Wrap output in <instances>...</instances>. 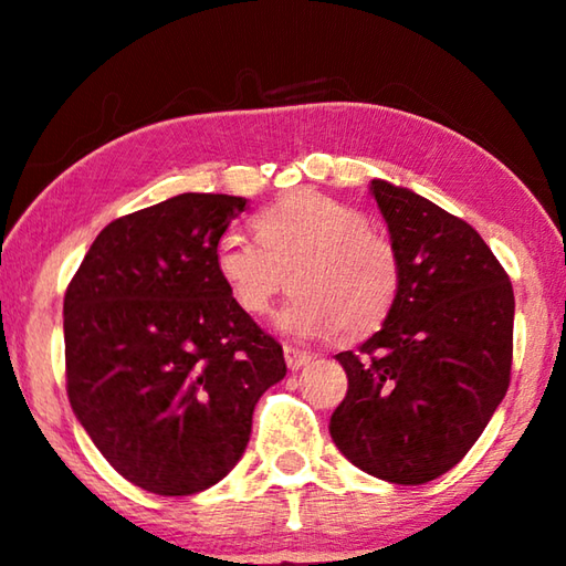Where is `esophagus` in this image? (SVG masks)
I'll list each match as a JSON object with an SVG mask.
<instances>
[{
    "mask_svg": "<svg viewBox=\"0 0 566 566\" xmlns=\"http://www.w3.org/2000/svg\"><path fill=\"white\" fill-rule=\"evenodd\" d=\"M283 355H285V365H289L291 370H301V367H306L311 363V352L291 347V344H285Z\"/></svg>",
    "mask_w": 566,
    "mask_h": 566,
    "instance_id": "obj_1",
    "label": "esophagus"
}]
</instances>
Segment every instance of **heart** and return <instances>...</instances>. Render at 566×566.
<instances>
[{"label": "heart", "instance_id": "heart-1", "mask_svg": "<svg viewBox=\"0 0 566 566\" xmlns=\"http://www.w3.org/2000/svg\"><path fill=\"white\" fill-rule=\"evenodd\" d=\"M258 240L227 229L214 244V270L248 314H265L277 293L293 296L275 326L291 337H365L390 314L400 260L365 211L322 193H291L255 217Z\"/></svg>", "mask_w": 566, "mask_h": 566}]
</instances>
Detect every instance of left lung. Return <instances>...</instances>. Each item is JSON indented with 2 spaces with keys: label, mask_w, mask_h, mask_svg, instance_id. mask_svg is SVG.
Listing matches in <instances>:
<instances>
[{
  "label": "left lung",
  "mask_w": 566,
  "mask_h": 566,
  "mask_svg": "<svg viewBox=\"0 0 566 566\" xmlns=\"http://www.w3.org/2000/svg\"><path fill=\"white\" fill-rule=\"evenodd\" d=\"M400 260L380 332L339 352L349 388L329 433L359 470L423 485L470 452L505 398L513 285L474 229L411 188L373 178Z\"/></svg>",
  "instance_id": "1"
}]
</instances>
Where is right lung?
I'll return each mask as SVG.
<instances>
[{"label":"right lung","mask_w":566,"mask_h":566,"mask_svg":"<svg viewBox=\"0 0 566 566\" xmlns=\"http://www.w3.org/2000/svg\"><path fill=\"white\" fill-rule=\"evenodd\" d=\"M244 199L181 193L106 224L63 298L69 400L104 460L155 495L240 462L283 347L237 306L214 244Z\"/></svg>","instance_id":"add662e5"}]
</instances>
